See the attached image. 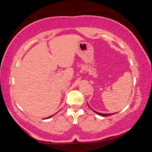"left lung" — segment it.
<instances>
[{"instance_id":"1","label":"left lung","mask_w":152,"mask_h":152,"mask_svg":"<svg viewBox=\"0 0 152 152\" xmlns=\"http://www.w3.org/2000/svg\"><path fill=\"white\" fill-rule=\"evenodd\" d=\"M88 107H90V106L88 105ZM91 108V107H90ZM92 110H93L94 112H95L96 113L97 115H101V116H102V117H108V116H110V115H113V114H115V113H110V114H103V113H99V112H96V111H95V110H94L93 109H92Z\"/></svg>"}]
</instances>
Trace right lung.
Returning a JSON list of instances; mask_svg holds the SVG:
<instances>
[{
    "label": "right lung",
    "mask_w": 152,
    "mask_h": 152,
    "mask_svg": "<svg viewBox=\"0 0 152 152\" xmlns=\"http://www.w3.org/2000/svg\"><path fill=\"white\" fill-rule=\"evenodd\" d=\"M52 116H53V115H51V116H50V117H47V118H45V119H48V118H50V117H51Z\"/></svg>",
    "instance_id": "obj_1"
}]
</instances>
